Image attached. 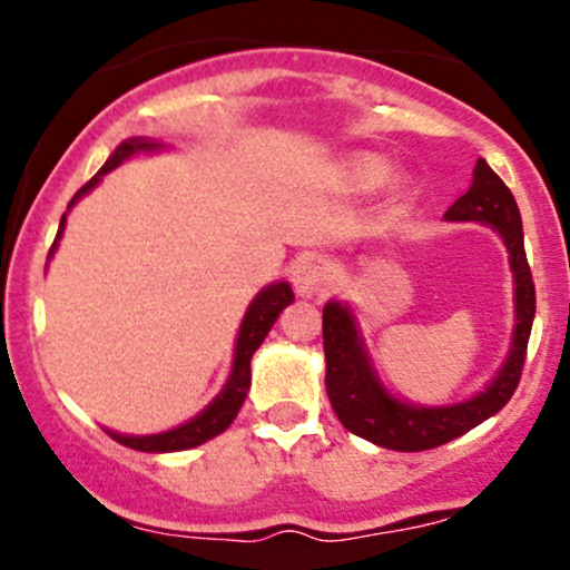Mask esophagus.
Returning <instances> with one entry per match:
<instances>
[{
	"label": "esophagus",
	"mask_w": 570,
	"mask_h": 570,
	"mask_svg": "<svg viewBox=\"0 0 570 570\" xmlns=\"http://www.w3.org/2000/svg\"><path fill=\"white\" fill-rule=\"evenodd\" d=\"M297 292L303 294V297H322L332 289V284H335V273L330 271V267L322 265V263H307L303 271L297 273Z\"/></svg>",
	"instance_id": "1"
}]
</instances>
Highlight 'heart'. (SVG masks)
Listing matches in <instances>:
<instances>
[{"label": "heart", "instance_id": "b5f03b06", "mask_svg": "<svg viewBox=\"0 0 570 570\" xmlns=\"http://www.w3.org/2000/svg\"><path fill=\"white\" fill-rule=\"evenodd\" d=\"M385 176H389V168H385V163L377 158H362L353 163L351 168V181L362 189L377 187Z\"/></svg>", "mask_w": 570, "mask_h": 570}]
</instances>
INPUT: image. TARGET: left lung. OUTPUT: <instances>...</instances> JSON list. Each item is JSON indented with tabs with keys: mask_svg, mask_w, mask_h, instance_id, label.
Masks as SVG:
<instances>
[{
	"mask_svg": "<svg viewBox=\"0 0 570 570\" xmlns=\"http://www.w3.org/2000/svg\"><path fill=\"white\" fill-rule=\"evenodd\" d=\"M448 222H476L499 233L509 254L514 278V330L512 345L495 375L463 402L412 404L391 394L381 381L364 343L362 326L348 303L330 299L324 305V356L326 394L335 415L351 434L362 436L377 448L417 453L466 434L482 421L493 417L514 394L525 364L528 337L535 316V289L531 267L525 259L522 219L514 195L485 160H476L472 187L444 212Z\"/></svg>",
	"mask_w": 570,
	"mask_h": 570,
	"instance_id": "8db88e82",
	"label": "left lung"
}]
</instances>
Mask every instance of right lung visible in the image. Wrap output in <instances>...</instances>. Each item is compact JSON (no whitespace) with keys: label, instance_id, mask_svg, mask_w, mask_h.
<instances>
[{"label":"right lung","instance_id":"obj_1","mask_svg":"<svg viewBox=\"0 0 570 570\" xmlns=\"http://www.w3.org/2000/svg\"><path fill=\"white\" fill-rule=\"evenodd\" d=\"M163 149H168L166 144L155 139H144V136H134V139L117 144V149L109 155V160L104 163L101 171H98L82 189H77L75 198L69 200L67 214L90 193V189L101 185L104 176L112 171V168L120 166V163L136 158V155L163 153ZM67 214H63L61 225H58V235L53 240V248H50L48 259H53L58 240H61L63 230H67ZM292 303H294V292L289 281L267 284L265 289L248 303L244 322L238 326V337H235L233 367H230V375H227V383L222 385L219 394L214 396L212 402L198 412V415L189 417V421L181 423V426L160 431V434H120V431H112V429H107V434L120 444H126V448L141 450V453H179V450L198 448V444L219 436L222 431L235 421V415H238L240 404H244V399L248 394V385H252V356L257 353L259 345H263V340L267 337V332H271V326L276 324L281 311Z\"/></svg>","mask_w":570,"mask_h":570}]
</instances>
